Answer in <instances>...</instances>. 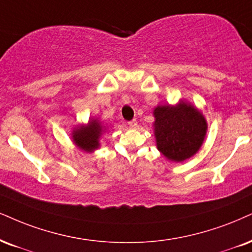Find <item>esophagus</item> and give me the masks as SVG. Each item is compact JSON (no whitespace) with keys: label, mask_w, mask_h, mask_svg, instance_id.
Listing matches in <instances>:
<instances>
[{"label":"esophagus","mask_w":252,"mask_h":252,"mask_svg":"<svg viewBox=\"0 0 252 252\" xmlns=\"http://www.w3.org/2000/svg\"><path fill=\"white\" fill-rule=\"evenodd\" d=\"M128 126L132 127V128H135V127L138 126V123H136L135 119H133V120H131V121H129V123H128Z\"/></svg>","instance_id":"esophagus-1"}]
</instances>
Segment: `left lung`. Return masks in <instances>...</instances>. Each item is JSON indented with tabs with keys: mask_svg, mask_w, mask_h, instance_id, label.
<instances>
[{
	"mask_svg": "<svg viewBox=\"0 0 252 252\" xmlns=\"http://www.w3.org/2000/svg\"><path fill=\"white\" fill-rule=\"evenodd\" d=\"M153 114L157 147L167 159L182 162L197 153L208 125L196 107L181 100L175 106H157Z\"/></svg>",
	"mask_w": 252,
	"mask_h": 252,
	"instance_id": "obj_1",
	"label": "left lung"
}]
</instances>
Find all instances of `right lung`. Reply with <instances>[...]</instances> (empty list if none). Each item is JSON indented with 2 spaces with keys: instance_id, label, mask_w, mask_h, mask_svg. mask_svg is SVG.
Listing matches in <instances>:
<instances>
[{
  "instance_id": "obj_1",
  "label": "right lung",
  "mask_w": 252,
  "mask_h": 252,
  "mask_svg": "<svg viewBox=\"0 0 252 252\" xmlns=\"http://www.w3.org/2000/svg\"><path fill=\"white\" fill-rule=\"evenodd\" d=\"M105 127L98 119H90L86 125H79L72 131V140L77 147L84 152L95 151L99 147V139Z\"/></svg>"
}]
</instances>
